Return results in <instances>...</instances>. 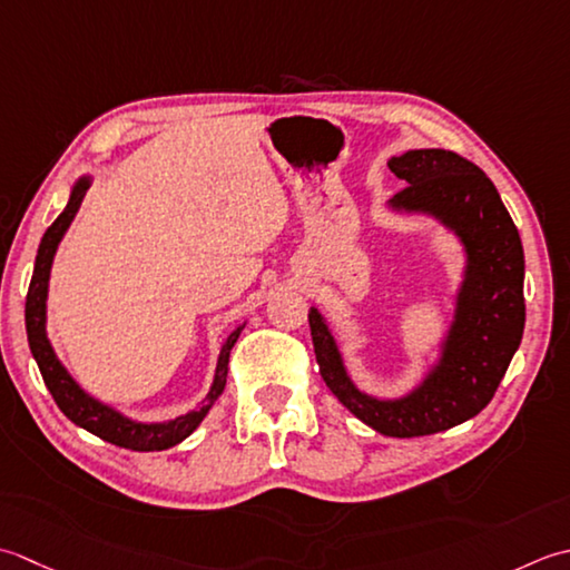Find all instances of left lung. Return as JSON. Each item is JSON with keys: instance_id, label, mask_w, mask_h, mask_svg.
Returning <instances> with one entry per match:
<instances>
[{"instance_id": "obj_1", "label": "left lung", "mask_w": 570, "mask_h": 570, "mask_svg": "<svg viewBox=\"0 0 570 570\" xmlns=\"http://www.w3.org/2000/svg\"><path fill=\"white\" fill-rule=\"evenodd\" d=\"M409 187L389 206L428 214L462 243L468 263L455 317L438 364L403 399H374L346 374L330 324L309 309L312 344L330 391L381 435L415 438L455 428L492 401L524 334V248L490 177L450 149H411L389 159Z\"/></svg>"}]
</instances>
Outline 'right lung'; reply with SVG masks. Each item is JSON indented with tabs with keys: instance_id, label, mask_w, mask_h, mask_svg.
I'll use <instances>...</instances> for the list:
<instances>
[{
	"instance_id": "add662e5",
	"label": "right lung",
	"mask_w": 570,
	"mask_h": 570,
	"mask_svg": "<svg viewBox=\"0 0 570 570\" xmlns=\"http://www.w3.org/2000/svg\"><path fill=\"white\" fill-rule=\"evenodd\" d=\"M88 187H90L88 177H80L76 181L71 199H68L61 216L46 228V234L41 238L37 263H33L31 285L27 293V309H24L29 350L33 358H37L46 389L51 391L56 405L63 411L68 421H73L78 428H83V431L98 435L100 440H106V443H112L118 448L137 450V452L169 450L174 445H179L184 438H189L196 428H199L208 409H212L214 401L224 393L226 376H228V356L246 324H240V327H236L226 336V342L220 346V354H218L212 391H208L206 399L202 401V409L189 411L187 415H179L174 417V421H165V423H139V421H132V417L122 415L120 411L110 409V405L88 396V393L73 381V376L68 374L66 366L58 362V356L49 342V334H46V297H49V277H51L53 255L68 226H71L73 216L78 214L80 202H83Z\"/></svg>"
}]
</instances>
